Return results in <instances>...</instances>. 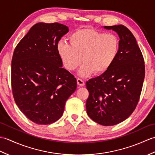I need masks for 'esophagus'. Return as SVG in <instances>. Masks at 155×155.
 <instances>
[{
  "mask_svg": "<svg viewBox=\"0 0 155 155\" xmlns=\"http://www.w3.org/2000/svg\"><path fill=\"white\" fill-rule=\"evenodd\" d=\"M77 81V84H78V85H79V86L83 87L84 85V82L82 79H81V78H78Z\"/></svg>",
  "mask_w": 155,
  "mask_h": 155,
  "instance_id": "obj_1",
  "label": "esophagus"
}]
</instances>
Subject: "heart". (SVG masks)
Segmentation results:
<instances>
[{
  "mask_svg": "<svg viewBox=\"0 0 155 155\" xmlns=\"http://www.w3.org/2000/svg\"><path fill=\"white\" fill-rule=\"evenodd\" d=\"M70 45L60 41L57 52L64 67L74 71L82 62L78 74L87 77L94 72H106L116 61L119 52V40L116 35L105 34L91 28H82L69 36Z\"/></svg>",
  "mask_w": 155,
  "mask_h": 155,
  "instance_id": "1",
  "label": "heart"
}]
</instances>
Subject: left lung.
<instances>
[{"instance_id": "1", "label": "left lung", "mask_w": 155, "mask_h": 155, "mask_svg": "<svg viewBox=\"0 0 155 155\" xmlns=\"http://www.w3.org/2000/svg\"><path fill=\"white\" fill-rule=\"evenodd\" d=\"M120 38L119 52L113 66L87 82L89 92L87 113L103 126H113L126 120L139 102L145 74L144 62L135 37L124 25L105 26Z\"/></svg>"}]
</instances>
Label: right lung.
<instances>
[{"label":"right lung","instance_id":"obj_1","mask_svg":"<svg viewBox=\"0 0 155 155\" xmlns=\"http://www.w3.org/2000/svg\"><path fill=\"white\" fill-rule=\"evenodd\" d=\"M68 27L38 22L18 42L13 53L11 84L15 103L29 120L50 124L60 118L77 82L62 68L58 41Z\"/></svg>","mask_w":155,"mask_h":155}]
</instances>
